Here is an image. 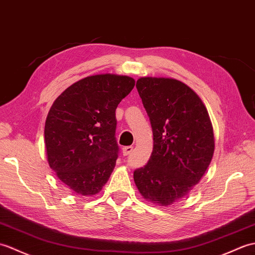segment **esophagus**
Masks as SVG:
<instances>
[{"mask_svg": "<svg viewBox=\"0 0 255 255\" xmlns=\"http://www.w3.org/2000/svg\"><path fill=\"white\" fill-rule=\"evenodd\" d=\"M132 151H133V146H126V147H123V148H122V152H123L124 156L129 155Z\"/></svg>", "mask_w": 255, "mask_h": 255, "instance_id": "obj_1", "label": "esophagus"}]
</instances>
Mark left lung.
<instances>
[{
  "label": "left lung",
  "instance_id": "obj_1",
  "mask_svg": "<svg viewBox=\"0 0 255 255\" xmlns=\"http://www.w3.org/2000/svg\"><path fill=\"white\" fill-rule=\"evenodd\" d=\"M136 88L154 146L147 165L134 171V182L145 200L169 206L205 174L215 150L213 126L201 98L182 82L146 76L138 78Z\"/></svg>",
  "mask_w": 255,
  "mask_h": 255
}]
</instances>
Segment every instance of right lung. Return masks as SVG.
<instances>
[{
  "instance_id": "obj_1",
  "label": "right lung",
  "mask_w": 255,
  "mask_h": 255,
  "mask_svg": "<svg viewBox=\"0 0 255 255\" xmlns=\"http://www.w3.org/2000/svg\"><path fill=\"white\" fill-rule=\"evenodd\" d=\"M134 86L126 75L87 76L51 106L44 126L48 163L76 195L97 194L108 182L119 151L116 109Z\"/></svg>"
}]
</instances>
